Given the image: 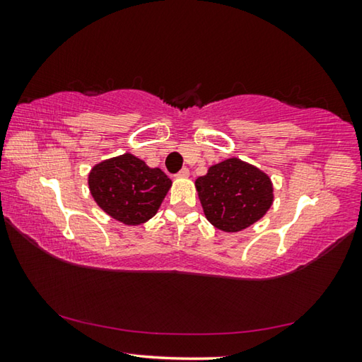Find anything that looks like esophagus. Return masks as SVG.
<instances>
[{
    "instance_id": "obj_1",
    "label": "esophagus",
    "mask_w": 362,
    "mask_h": 362,
    "mask_svg": "<svg viewBox=\"0 0 362 362\" xmlns=\"http://www.w3.org/2000/svg\"><path fill=\"white\" fill-rule=\"evenodd\" d=\"M188 175H189V170L187 168H183L179 170V173H177V177H188Z\"/></svg>"
}]
</instances>
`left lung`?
<instances>
[{
    "instance_id": "1",
    "label": "left lung",
    "mask_w": 362,
    "mask_h": 362,
    "mask_svg": "<svg viewBox=\"0 0 362 362\" xmlns=\"http://www.w3.org/2000/svg\"><path fill=\"white\" fill-rule=\"evenodd\" d=\"M194 183L207 220L222 231L247 228L265 216L273 203L269 177L238 158L209 168Z\"/></svg>"
}]
</instances>
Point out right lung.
Here are the masks:
<instances>
[{
    "instance_id": "add662e5",
    "label": "right lung",
    "mask_w": 362,
    "mask_h": 362,
    "mask_svg": "<svg viewBox=\"0 0 362 362\" xmlns=\"http://www.w3.org/2000/svg\"><path fill=\"white\" fill-rule=\"evenodd\" d=\"M161 169H151L131 153L94 166L89 189L97 204L126 225H140L155 216L170 188Z\"/></svg>"
}]
</instances>
